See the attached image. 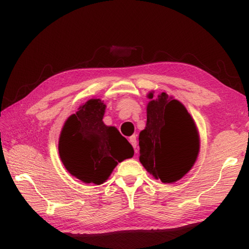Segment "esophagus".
Returning a JSON list of instances; mask_svg holds the SVG:
<instances>
[{
  "label": "esophagus",
  "instance_id": "obj_1",
  "mask_svg": "<svg viewBox=\"0 0 249 249\" xmlns=\"http://www.w3.org/2000/svg\"><path fill=\"white\" fill-rule=\"evenodd\" d=\"M129 142H130L132 147L135 148V152H137V149H136V147H137V137H136V135H132L131 137H129Z\"/></svg>",
  "mask_w": 249,
  "mask_h": 249
}]
</instances>
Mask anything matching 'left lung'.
<instances>
[{
  "label": "left lung",
  "instance_id": "8db88e82",
  "mask_svg": "<svg viewBox=\"0 0 249 249\" xmlns=\"http://www.w3.org/2000/svg\"><path fill=\"white\" fill-rule=\"evenodd\" d=\"M147 122L139 134V161L156 180L173 183L195 164L198 129L181 102L166 93L147 94Z\"/></svg>",
  "mask_w": 249,
  "mask_h": 249
}]
</instances>
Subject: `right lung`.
<instances>
[{
	"mask_svg": "<svg viewBox=\"0 0 249 249\" xmlns=\"http://www.w3.org/2000/svg\"><path fill=\"white\" fill-rule=\"evenodd\" d=\"M105 105L90 98L64 122L59 154L71 176L85 183L107 181L119 162L134 156V148L115 127L103 122Z\"/></svg>",
	"mask_w": 249,
	"mask_h": 249,
	"instance_id": "add662e5",
	"label": "right lung"
}]
</instances>
